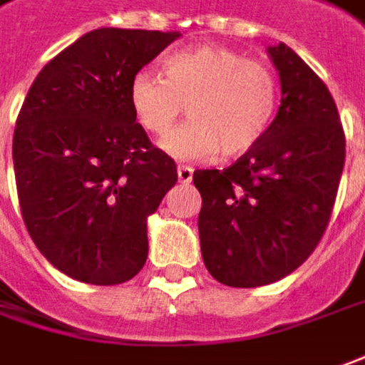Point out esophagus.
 Listing matches in <instances>:
<instances>
[{"instance_id":"1","label":"esophagus","mask_w":365,"mask_h":365,"mask_svg":"<svg viewBox=\"0 0 365 365\" xmlns=\"http://www.w3.org/2000/svg\"><path fill=\"white\" fill-rule=\"evenodd\" d=\"M193 178V170L190 165H178V180L182 183H190Z\"/></svg>"}]
</instances>
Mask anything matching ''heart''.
I'll return each instance as SVG.
<instances>
[{"label":"heart","mask_w":365,"mask_h":365,"mask_svg":"<svg viewBox=\"0 0 365 365\" xmlns=\"http://www.w3.org/2000/svg\"><path fill=\"white\" fill-rule=\"evenodd\" d=\"M163 76L135 73L130 106L143 130L163 135L185 103L190 121L160 141L173 160H207L217 150L225 158L242 155L264 138L274 120L276 76L232 49L200 46L178 51L165 59Z\"/></svg>","instance_id":"obj_1"}]
</instances>
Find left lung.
<instances>
[{
	"mask_svg": "<svg viewBox=\"0 0 365 365\" xmlns=\"http://www.w3.org/2000/svg\"><path fill=\"white\" fill-rule=\"evenodd\" d=\"M282 103L264 138L225 170H195L207 272L257 287L306 262L326 232L346 162V138L326 83L286 43L267 47Z\"/></svg>",
	"mask_w": 365,
	"mask_h": 365,
	"instance_id": "obj_1",
	"label": "left lung"
}]
</instances>
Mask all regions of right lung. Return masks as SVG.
Wrapping results in <instances>:
<instances>
[{"mask_svg": "<svg viewBox=\"0 0 365 365\" xmlns=\"http://www.w3.org/2000/svg\"><path fill=\"white\" fill-rule=\"evenodd\" d=\"M180 31L99 27L66 47L27 91L14 133L24 222L47 262L93 286L148 259V217L178 182L130 106V83Z\"/></svg>", "mask_w": 365, "mask_h": 365, "instance_id": "1", "label": "right lung"}]
</instances>
